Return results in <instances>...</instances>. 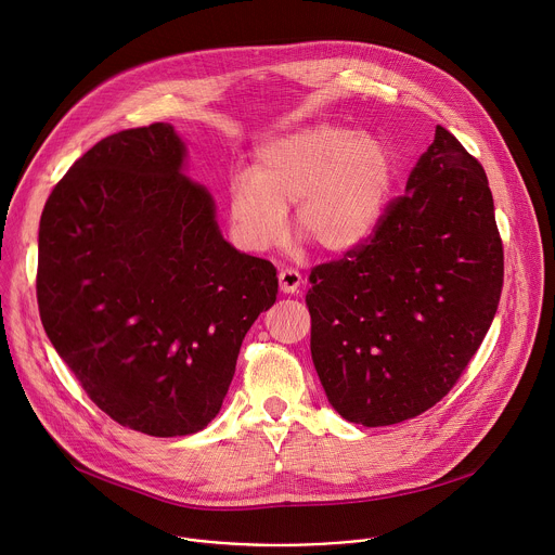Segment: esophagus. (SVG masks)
I'll return each instance as SVG.
<instances>
[{"label": "esophagus", "instance_id": "esophagus-1", "mask_svg": "<svg viewBox=\"0 0 555 555\" xmlns=\"http://www.w3.org/2000/svg\"><path fill=\"white\" fill-rule=\"evenodd\" d=\"M300 283H302V276H300L298 270L287 268V270H281V272H279V285H281V292H285V294L298 292Z\"/></svg>", "mask_w": 555, "mask_h": 555}]
</instances>
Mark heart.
Here are the masks:
<instances>
[{
    "label": "heart",
    "mask_w": 555,
    "mask_h": 555,
    "mask_svg": "<svg viewBox=\"0 0 555 555\" xmlns=\"http://www.w3.org/2000/svg\"><path fill=\"white\" fill-rule=\"evenodd\" d=\"M395 155L384 138L334 125L279 133L255 151L250 176L230 184V217L250 250H270L294 225L321 250L340 255L362 246L386 210Z\"/></svg>",
    "instance_id": "b5f03b06"
}]
</instances>
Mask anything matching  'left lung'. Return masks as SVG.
<instances>
[{
	"mask_svg": "<svg viewBox=\"0 0 555 555\" xmlns=\"http://www.w3.org/2000/svg\"><path fill=\"white\" fill-rule=\"evenodd\" d=\"M309 283L311 360L340 417L375 428L433 409L481 347L503 287L477 157L439 125L369 242Z\"/></svg>",
	"mask_w": 555,
	"mask_h": 555,
	"instance_id": "obj_1",
	"label": "left lung"
}]
</instances>
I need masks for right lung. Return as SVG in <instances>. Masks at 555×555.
Here are the masks:
<instances>
[{"mask_svg":"<svg viewBox=\"0 0 555 555\" xmlns=\"http://www.w3.org/2000/svg\"><path fill=\"white\" fill-rule=\"evenodd\" d=\"M167 122L96 142L39 223L43 330L90 400L125 428L184 437L221 409L242 343L276 300V268L232 248Z\"/></svg>","mask_w":555,"mask_h":555,"instance_id":"right-lung-1","label":"right lung"}]
</instances>
